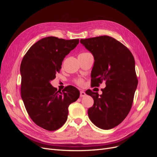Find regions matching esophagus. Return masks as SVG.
Masks as SVG:
<instances>
[{
	"label": "esophagus",
	"mask_w": 157,
	"mask_h": 157,
	"mask_svg": "<svg viewBox=\"0 0 157 157\" xmlns=\"http://www.w3.org/2000/svg\"><path fill=\"white\" fill-rule=\"evenodd\" d=\"M86 96V93H85L84 91H82V90H81V91L80 92V97H84Z\"/></svg>",
	"instance_id": "1"
}]
</instances>
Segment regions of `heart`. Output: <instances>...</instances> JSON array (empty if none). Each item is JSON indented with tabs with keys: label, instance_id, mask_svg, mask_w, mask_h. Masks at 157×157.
<instances>
[{
	"label": "heart",
	"instance_id": "heart-1",
	"mask_svg": "<svg viewBox=\"0 0 157 157\" xmlns=\"http://www.w3.org/2000/svg\"><path fill=\"white\" fill-rule=\"evenodd\" d=\"M88 54V53H86H86H82L80 54ZM75 83L78 84V86H82L84 81H83V80L81 79V78H78V79L75 80Z\"/></svg>",
	"mask_w": 157,
	"mask_h": 157
}]
</instances>
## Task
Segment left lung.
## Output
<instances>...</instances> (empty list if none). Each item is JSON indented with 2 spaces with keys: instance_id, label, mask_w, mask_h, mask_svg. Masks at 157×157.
Here are the masks:
<instances>
[{
  "instance_id": "1",
  "label": "left lung",
  "mask_w": 157,
  "mask_h": 157,
  "mask_svg": "<svg viewBox=\"0 0 157 157\" xmlns=\"http://www.w3.org/2000/svg\"><path fill=\"white\" fill-rule=\"evenodd\" d=\"M81 43L94 58L91 72L92 86L105 81L102 94L90 90L86 94L94 99L88 114L94 125L103 130L118 126L129 113L137 88L135 60L121 42L109 36L81 39Z\"/></svg>"
}]
</instances>
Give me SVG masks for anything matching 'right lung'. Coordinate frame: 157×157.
Returning <instances> with one entry per match:
<instances>
[{
  "label": "right lung",
  "mask_w": 157,
  "mask_h": 157,
  "mask_svg": "<svg viewBox=\"0 0 157 157\" xmlns=\"http://www.w3.org/2000/svg\"><path fill=\"white\" fill-rule=\"evenodd\" d=\"M78 42V39L45 37L33 44L22 59V100L32 121L46 130H56L65 124L69 105L80 96L79 90L73 86L61 92L50 84L59 73L65 57Z\"/></svg>",
  "instance_id": "add662e5"
}]
</instances>
